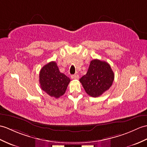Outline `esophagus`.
Returning <instances> with one entry per match:
<instances>
[{
  "label": "esophagus",
  "mask_w": 147,
  "mask_h": 147,
  "mask_svg": "<svg viewBox=\"0 0 147 147\" xmlns=\"http://www.w3.org/2000/svg\"><path fill=\"white\" fill-rule=\"evenodd\" d=\"M71 79L73 80H78L79 79V76L78 74H74V75H71Z\"/></svg>",
  "instance_id": "34e87169"
}]
</instances>
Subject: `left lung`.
I'll list each match as a JSON object with an SVG mask.
<instances>
[{"mask_svg":"<svg viewBox=\"0 0 147 147\" xmlns=\"http://www.w3.org/2000/svg\"><path fill=\"white\" fill-rule=\"evenodd\" d=\"M114 78L110 64L96 59L91 61L86 74L81 78L80 81L86 93L96 98L110 89Z\"/></svg>","mask_w":147,"mask_h":147,"instance_id":"obj_1","label":"left lung"}]
</instances>
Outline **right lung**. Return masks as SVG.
Here are the masks:
<instances>
[{"mask_svg": "<svg viewBox=\"0 0 147 147\" xmlns=\"http://www.w3.org/2000/svg\"><path fill=\"white\" fill-rule=\"evenodd\" d=\"M70 81L69 78L60 72L54 61L44 65L40 71V88L51 97L58 98L63 95Z\"/></svg>", "mask_w": 147, "mask_h": 147, "instance_id": "right-lung-1", "label": "right lung"}]
</instances>
